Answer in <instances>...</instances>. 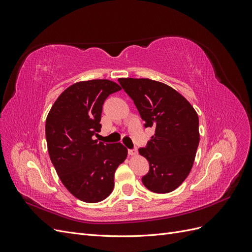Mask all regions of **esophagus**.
<instances>
[{
	"label": "esophagus",
	"instance_id": "obj_1",
	"mask_svg": "<svg viewBox=\"0 0 252 252\" xmlns=\"http://www.w3.org/2000/svg\"><path fill=\"white\" fill-rule=\"evenodd\" d=\"M128 155L129 156H136V155H138V150H136V149H129Z\"/></svg>",
	"mask_w": 252,
	"mask_h": 252
}]
</instances>
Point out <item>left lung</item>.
I'll list each match as a JSON object with an SVG mask.
<instances>
[{"label":"left lung","instance_id":"8db88e82","mask_svg":"<svg viewBox=\"0 0 252 252\" xmlns=\"http://www.w3.org/2000/svg\"><path fill=\"white\" fill-rule=\"evenodd\" d=\"M132 98L145 127L155 134L140 155L149 162L142 178L144 186L156 193L177 189L192 168L200 142L199 117L186 98L164 83L150 79H119Z\"/></svg>","mask_w":252,"mask_h":252}]
</instances>
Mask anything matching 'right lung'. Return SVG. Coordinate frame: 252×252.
I'll return each mask as SVG.
<instances>
[{
	"mask_svg": "<svg viewBox=\"0 0 252 252\" xmlns=\"http://www.w3.org/2000/svg\"><path fill=\"white\" fill-rule=\"evenodd\" d=\"M121 89L109 80L78 82L60 94L47 116L51 163L68 191L83 202L105 200L113 190L114 172L127 158L123 144L93 139L101 131L105 100Z\"/></svg>",
	"mask_w": 252,
	"mask_h": 252,
	"instance_id": "1",
	"label": "right lung"
}]
</instances>
